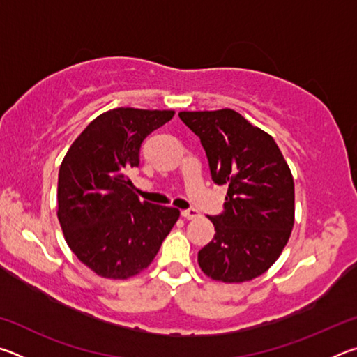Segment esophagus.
<instances>
[{
    "label": "esophagus",
    "instance_id": "esophagus-1",
    "mask_svg": "<svg viewBox=\"0 0 357 357\" xmlns=\"http://www.w3.org/2000/svg\"><path fill=\"white\" fill-rule=\"evenodd\" d=\"M181 215H183L187 220H192V219H195V217L200 215V213H198L197 209H184V211H181Z\"/></svg>",
    "mask_w": 357,
    "mask_h": 357
}]
</instances>
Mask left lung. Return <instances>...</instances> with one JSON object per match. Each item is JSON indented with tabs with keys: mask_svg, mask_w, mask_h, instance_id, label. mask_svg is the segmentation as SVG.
Listing matches in <instances>:
<instances>
[{
	"mask_svg": "<svg viewBox=\"0 0 357 357\" xmlns=\"http://www.w3.org/2000/svg\"><path fill=\"white\" fill-rule=\"evenodd\" d=\"M179 118L200 138L214 183L228 185L225 211L209 217L215 234L198 252V264L213 280L255 279L277 261L294 225L287 160L273 137L229 108L181 112Z\"/></svg>",
	"mask_w": 357,
	"mask_h": 357,
	"instance_id": "8db88e82",
	"label": "left lung"
}]
</instances>
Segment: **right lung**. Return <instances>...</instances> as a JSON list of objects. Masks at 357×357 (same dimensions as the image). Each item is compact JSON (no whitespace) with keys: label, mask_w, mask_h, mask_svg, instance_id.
Here are the masks:
<instances>
[{"label":"right lung","mask_w":357,"mask_h":357,"mask_svg":"<svg viewBox=\"0 0 357 357\" xmlns=\"http://www.w3.org/2000/svg\"><path fill=\"white\" fill-rule=\"evenodd\" d=\"M173 110L113 108L86 126L58 174V220L70 250L100 277L126 280L153 263L179 209L140 202L128 173Z\"/></svg>","instance_id":"obj_1"}]
</instances>
